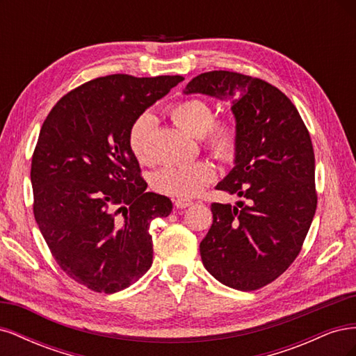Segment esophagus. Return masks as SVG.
I'll list each match as a JSON object with an SVG mask.
<instances>
[{
	"instance_id": "34e87169",
	"label": "esophagus",
	"mask_w": 356,
	"mask_h": 356,
	"mask_svg": "<svg viewBox=\"0 0 356 356\" xmlns=\"http://www.w3.org/2000/svg\"><path fill=\"white\" fill-rule=\"evenodd\" d=\"M174 203H175V207L178 209H186V208H188V207H191V204H193V202L188 200V199H175Z\"/></svg>"
}]
</instances>
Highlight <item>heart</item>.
Instances as JSON below:
<instances>
[{
  "label": "heart",
  "instance_id": "1",
  "mask_svg": "<svg viewBox=\"0 0 356 356\" xmlns=\"http://www.w3.org/2000/svg\"><path fill=\"white\" fill-rule=\"evenodd\" d=\"M169 115L181 129L195 136H202L204 148L222 161H232L239 152L241 132L233 117L213 118V106L203 98H184L169 106ZM154 127V117L149 113L139 114L127 132V144L139 163H149L148 141ZM215 178V169L207 160L186 165H169L154 172L153 188L178 199L197 196Z\"/></svg>",
  "mask_w": 356,
  "mask_h": 356
}]
</instances>
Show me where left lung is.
I'll return each mask as SVG.
<instances>
[{
	"label": "left lung",
	"instance_id": "obj_1",
	"mask_svg": "<svg viewBox=\"0 0 356 356\" xmlns=\"http://www.w3.org/2000/svg\"><path fill=\"white\" fill-rule=\"evenodd\" d=\"M184 93L230 101L241 132L236 166L217 188L247 203L211 204L213 222L200 242L203 266L230 288L266 286L293 264L316 211L307 127L285 93L251 75L203 72Z\"/></svg>",
	"mask_w": 356,
	"mask_h": 356
}]
</instances>
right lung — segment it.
Wrapping results in <instances>:
<instances>
[{
  "mask_svg": "<svg viewBox=\"0 0 356 356\" xmlns=\"http://www.w3.org/2000/svg\"><path fill=\"white\" fill-rule=\"evenodd\" d=\"M184 80L111 74L56 102L32 154L34 217L59 267L95 293L136 282L153 263L149 224L172 211L149 193L127 144L135 118Z\"/></svg>",
  "mask_w": 356,
  "mask_h": 356,
  "instance_id": "right-lung-1",
  "label": "right lung"
}]
</instances>
